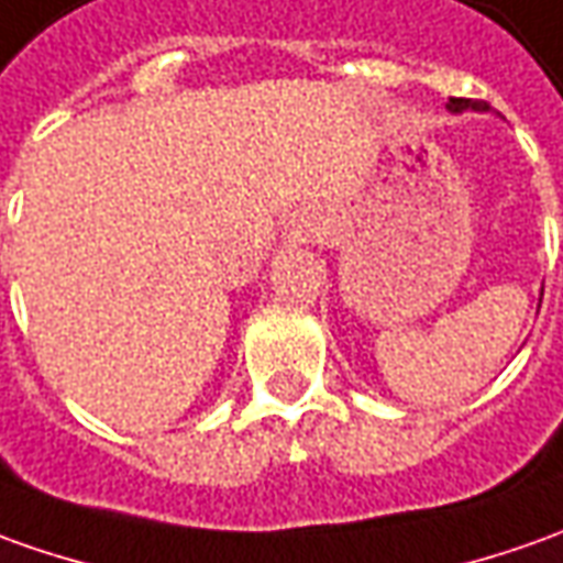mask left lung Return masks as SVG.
Wrapping results in <instances>:
<instances>
[{"label": "left lung", "instance_id": "8db88e82", "mask_svg": "<svg viewBox=\"0 0 563 563\" xmlns=\"http://www.w3.org/2000/svg\"><path fill=\"white\" fill-rule=\"evenodd\" d=\"M450 110L453 113H462V110H487V101H472V98H450Z\"/></svg>", "mask_w": 563, "mask_h": 563}]
</instances>
